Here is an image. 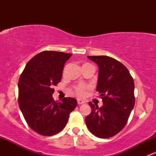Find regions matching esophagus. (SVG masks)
<instances>
[{
    "label": "esophagus",
    "mask_w": 156,
    "mask_h": 156,
    "mask_svg": "<svg viewBox=\"0 0 156 156\" xmlns=\"http://www.w3.org/2000/svg\"><path fill=\"white\" fill-rule=\"evenodd\" d=\"M85 102L82 100H80V99H78V105H81V104H84Z\"/></svg>",
    "instance_id": "esophagus-1"
}]
</instances>
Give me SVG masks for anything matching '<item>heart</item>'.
<instances>
[{
	"instance_id": "b5f03b06",
	"label": "heart",
	"mask_w": 156,
	"mask_h": 156,
	"mask_svg": "<svg viewBox=\"0 0 156 156\" xmlns=\"http://www.w3.org/2000/svg\"><path fill=\"white\" fill-rule=\"evenodd\" d=\"M88 86L85 85V84H79L77 87H75V92L80 97H83L85 95L86 90L88 89Z\"/></svg>"
}]
</instances>
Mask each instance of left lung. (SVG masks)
Returning <instances> with one entry per match:
<instances>
[{"mask_svg": "<svg viewBox=\"0 0 156 156\" xmlns=\"http://www.w3.org/2000/svg\"><path fill=\"white\" fill-rule=\"evenodd\" d=\"M99 67L97 91L103 100L99 107L90 102V114L85 118L90 131L100 138H109L126 125L135 103L134 82L122 63L107 56H88Z\"/></svg>", "mask_w": 156, "mask_h": 156, "instance_id": "left-lung-1", "label": "left lung"}]
</instances>
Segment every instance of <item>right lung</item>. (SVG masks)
I'll return each instance as SVG.
<instances>
[{
    "instance_id": "add662e5",
    "label": "right lung",
    "mask_w": 156,
    "mask_h": 156,
    "mask_svg": "<svg viewBox=\"0 0 156 156\" xmlns=\"http://www.w3.org/2000/svg\"><path fill=\"white\" fill-rule=\"evenodd\" d=\"M71 53L41 52L29 61L19 80V106L29 126L43 136L59 133L66 125L77 100L55 101L53 86L60 82L64 64Z\"/></svg>"
}]
</instances>
